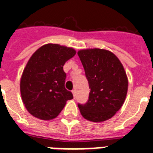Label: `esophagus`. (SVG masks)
Instances as JSON below:
<instances>
[{
    "mask_svg": "<svg viewBox=\"0 0 153 153\" xmlns=\"http://www.w3.org/2000/svg\"><path fill=\"white\" fill-rule=\"evenodd\" d=\"M72 94H73L74 98H75V97H76V91H75V90H73V91H72Z\"/></svg>",
    "mask_w": 153,
    "mask_h": 153,
    "instance_id": "34e87169",
    "label": "esophagus"
}]
</instances>
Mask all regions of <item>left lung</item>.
<instances>
[{
  "mask_svg": "<svg viewBox=\"0 0 153 153\" xmlns=\"http://www.w3.org/2000/svg\"><path fill=\"white\" fill-rule=\"evenodd\" d=\"M91 91L86 104L78 105L82 116L93 122L107 121L116 114L126 100L128 78L114 53L100 48L78 51Z\"/></svg>",
  "mask_w": 153,
  "mask_h": 153,
  "instance_id": "left-lung-1",
  "label": "left lung"
}]
</instances>
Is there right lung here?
Wrapping results in <instances>:
<instances>
[{"instance_id": "1", "label": "right lung", "mask_w": 153, "mask_h": 153, "mask_svg": "<svg viewBox=\"0 0 153 153\" xmlns=\"http://www.w3.org/2000/svg\"><path fill=\"white\" fill-rule=\"evenodd\" d=\"M72 48L56 44H44L27 61L20 78L22 102L30 114L40 120L55 118L67 100L73 98L65 88L63 65L74 57Z\"/></svg>"}]
</instances>
